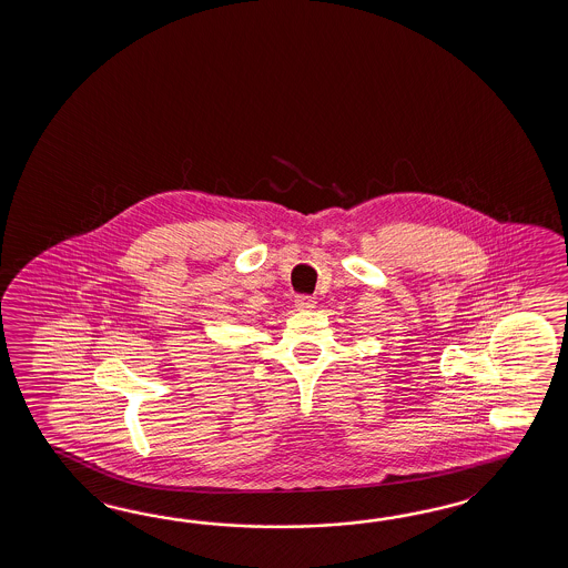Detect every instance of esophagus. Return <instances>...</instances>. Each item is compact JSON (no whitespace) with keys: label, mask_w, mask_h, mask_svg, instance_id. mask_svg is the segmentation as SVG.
<instances>
[{"label":"esophagus","mask_w":568,"mask_h":568,"mask_svg":"<svg viewBox=\"0 0 568 568\" xmlns=\"http://www.w3.org/2000/svg\"><path fill=\"white\" fill-rule=\"evenodd\" d=\"M314 306H316V301H314L313 296H298L296 298V308L298 311H313Z\"/></svg>","instance_id":"1"}]
</instances>
